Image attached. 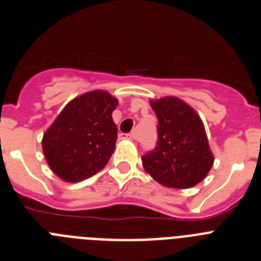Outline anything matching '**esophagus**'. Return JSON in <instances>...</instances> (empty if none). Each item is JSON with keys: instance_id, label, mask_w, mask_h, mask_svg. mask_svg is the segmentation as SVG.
Here are the masks:
<instances>
[{"instance_id": "34e87169", "label": "esophagus", "mask_w": 261, "mask_h": 261, "mask_svg": "<svg viewBox=\"0 0 261 261\" xmlns=\"http://www.w3.org/2000/svg\"><path fill=\"white\" fill-rule=\"evenodd\" d=\"M119 138H120V140H133V135H132V133H130V135H125V133H120Z\"/></svg>"}]
</instances>
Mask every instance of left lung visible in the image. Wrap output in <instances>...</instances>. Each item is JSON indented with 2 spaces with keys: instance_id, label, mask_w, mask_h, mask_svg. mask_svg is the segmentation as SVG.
Instances as JSON below:
<instances>
[{
  "instance_id": "1",
  "label": "left lung",
  "mask_w": 261,
  "mask_h": 261,
  "mask_svg": "<svg viewBox=\"0 0 261 261\" xmlns=\"http://www.w3.org/2000/svg\"><path fill=\"white\" fill-rule=\"evenodd\" d=\"M150 106L158 117V142L142 156L144 170L168 188L199 184L214 162L199 114L176 96L150 100Z\"/></svg>"
}]
</instances>
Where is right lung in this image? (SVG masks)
I'll list each match as a JSON object with an SVG mask.
<instances>
[{
    "label": "right lung",
    "mask_w": 261,
    "mask_h": 261,
    "mask_svg": "<svg viewBox=\"0 0 261 261\" xmlns=\"http://www.w3.org/2000/svg\"><path fill=\"white\" fill-rule=\"evenodd\" d=\"M117 103L105 90H93L62 108L41 141L45 161L60 179L77 183L105 168L116 146L112 112Z\"/></svg>",
    "instance_id": "1"
}]
</instances>
